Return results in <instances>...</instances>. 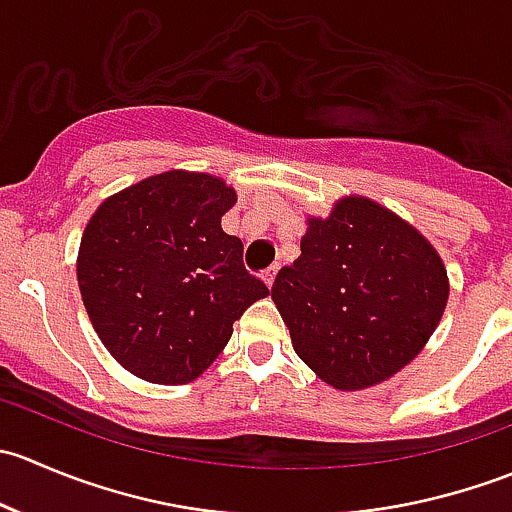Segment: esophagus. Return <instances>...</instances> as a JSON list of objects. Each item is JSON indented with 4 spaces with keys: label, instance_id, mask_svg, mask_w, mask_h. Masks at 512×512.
Instances as JSON below:
<instances>
[{
    "label": "esophagus",
    "instance_id": "esophagus-1",
    "mask_svg": "<svg viewBox=\"0 0 512 512\" xmlns=\"http://www.w3.org/2000/svg\"><path fill=\"white\" fill-rule=\"evenodd\" d=\"M277 270H280V265H272L270 270H265V272H262V280H265V285H267V287H272V285H275Z\"/></svg>",
    "mask_w": 512,
    "mask_h": 512
}]
</instances>
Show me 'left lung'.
Masks as SVG:
<instances>
[{"instance_id":"1","label":"left lung","mask_w":512,"mask_h":512,"mask_svg":"<svg viewBox=\"0 0 512 512\" xmlns=\"http://www.w3.org/2000/svg\"><path fill=\"white\" fill-rule=\"evenodd\" d=\"M272 299L299 359L334 389H366L404 369L441 322L448 280L426 237L366 198L309 220L302 255Z\"/></svg>"}]
</instances>
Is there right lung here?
I'll list each match as a JSON object with an SVG mask.
<instances>
[{
    "label": "right lung",
    "instance_id": "add662e5",
    "mask_svg": "<svg viewBox=\"0 0 512 512\" xmlns=\"http://www.w3.org/2000/svg\"><path fill=\"white\" fill-rule=\"evenodd\" d=\"M235 190L168 170L108 198L86 225L79 287L113 359L153 384L203 374L232 324L270 289L242 265V240L220 218Z\"/></svg>",
    "mask_w": 512,
    "mask_h": 512
}]
</instances>
